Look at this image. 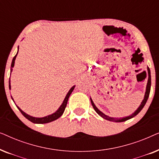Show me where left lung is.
I'll use <instances>...</instances> for the list:
<instances>
[{"label": "left lung", "mask_w": 159, "mask_h": 159, "mask_svg": "<svg viewBox=\"0 0 159 159\" xmlns=\"http://www.w3.org/2000/svg\"><path fill=\"white\" fill-rule=\"evenodd\" d=\"M148 69V83H147V85H146V90H145V96H144V99L143 100V101L141 102L140 105L139 107L138 108V109H137L135 111H134L133 114L130 115V116H125V117H122V118H114V117H111V116H108L107 115L104 114L103 112H101V111H100L98 108L93 103L92 98H90V101H91V103H92V106L93 108H94V110L96 111V113L98 114L99 115V116H101L102 118L106 119V120L108 121H115V122H122V121H125L128 120V119H130L132 118H133L136 116L137 114H138L139 113L141 110L143 109V108L144 107V106L145 105V103H146V102L148 101V98L149 97V94H150V91H151V70H150L149 67H148L147 68Z\"/></svg>", "instance_id": "obj_1"}]
</instances>
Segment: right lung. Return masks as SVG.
I'll return each mask as SVG.
<instances>
[{"label":"right lung","mask_w":159,"mask_h":159,"mask_svg":"<svg viewBox=\"0 0 159 159\" xmlns=\"http://www.w3.org/2000/svg\"><path fill=\"white\" fill-rule=\"evenodd\" d=\"M18 52H19V47H18ZM18 52H17V53L16 54V56H14V58H13L12 60V62H11V71L13 70V67L14 66V63H15V59H16V56L17 54H18ZM10 78H9V89L11 90V82H10ZM75 88V85H74L72 88H71L70 90L67 93L66 97H65V98L64 100V101H63V103L60 106V107L58 108V109L56 111V112L53 113L52 114H50V115H48L46 116H44V117H34V116H30V115H28L27 114H26L25 112H24L19 107V106H17L16 105V107L18 108V109L20 111V112L22 114V115L24 116L25 117V118H27L28 120H30V121H32V123H34V124H46V123H49V122H51V121H55L56 119L59 118V117L61 116V115L64 114V110H65V108H66V104H67V102H68V99L69 96H70L71 93H72V91L74 90V89ZM11 98L13 101H14V99H13V98L11 97ZM16 104V103H15Z\"/></svg>","instance_id":"right-lung-1"}]
</instances>
